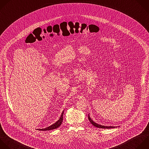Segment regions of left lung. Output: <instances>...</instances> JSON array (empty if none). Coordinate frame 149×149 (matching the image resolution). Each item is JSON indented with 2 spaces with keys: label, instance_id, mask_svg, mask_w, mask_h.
<instances>
[{
  "label": "left lung",
  "instance_id": "obj_1",
  "mask_svg": "<svg viewBox=\"0 0 149 149\" xmlns=\"http://www.w3.org/2000/svg\"><path fill=\"white\" fill-rule=\"evenodd\" d=\"M88 119H89V120L90 121L91 123H92V125H93L95 127H96L102 128V129H111V128H113V127H114L113 126H102V125H98V124L96 123L95 122H94L91 119V118L89 117V115H88Z\"/></svg>",
  "mask_w": 149,
  "mask_h": 149
}]
</instances>
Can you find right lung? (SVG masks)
<instances>
[{
  "label": "right lung",
  "instance_id": "right-lung-1",
  "mask_svg": "<svg viewBox=\"0 0 149 149\" xmlns=\"http://www.w3.org/2000/svg\"><path fill=\"white\" fill-rule=\"evenodd\" d=\"M63 114H64V111L63 112V113H62V114H61V116L60 119H59L57 122H56L54 124L52 125V126H49V127H46V128H44V129H38V130H41V131H45V130H53V129H55L58 128V127H60V126L62 124V122H63Z\"/></svg>",
  "mask_w": 149,
  "mask_h": 149
}]
</instances>
